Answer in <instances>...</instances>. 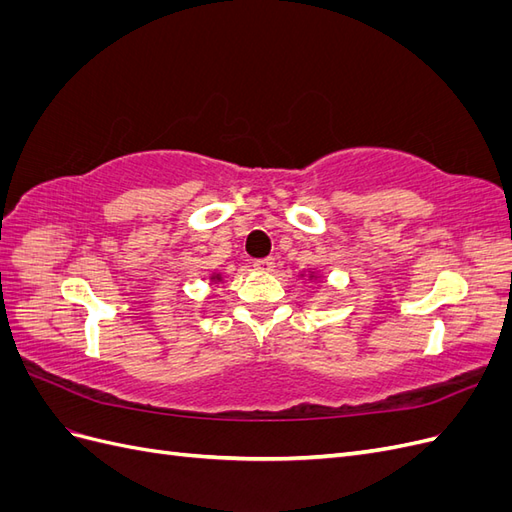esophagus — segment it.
I'll use <instances>...</instances> for the list:
<instances>
[{"mask_svg": "<svg viewBox=\"0 0 512 512\" xmlns=\"http://www.w3.org/2000/svg\"><path fill=\"white\" fill-rule=\"evenodd\" d=\"M273 267H275V260H273L271 256L254 260V269H256V271H260V273H271V271H273Z\"/></svg>", "mask_w": 512, "mask_h": 512, "instance_id": "1", "label": "esophagus"}]
</instances>
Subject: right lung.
Segmentation results:
<instances>
[{"instance_id": "add662e5", "label": "right lung", "mask_w": 512, "mask_h": 512, "mask_svg": "<svg viewBox=\"0 0 512 512\" xmlns=\"http://www.w3.org/2000/svg\"><path fill=\"white\" fill-rule=\"evenodd\" d=\"M211 280H220V275H213V277H211Z\"/></svg>"}]
</instances>
